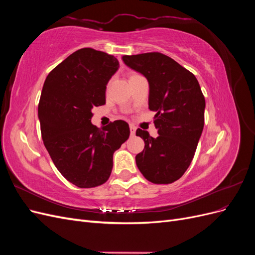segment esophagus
Wrapping results in <instances>:
<instances>
[{"label": "esophagus", "mask_w": 255, "mask_h": 255, "mask_svg": "<svg viewBox=\"0 0 255 255\" xmlns=\"http://www.w3.org/2000/svg\"><path fill=\"white\" fill-rule=\"evenodd\" d=\"M129 130H130V135L134 136L136 133V127L134 125H129Z\"/></svg>", "instance_id": "34e87169"}]
</instances>
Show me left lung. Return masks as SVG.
<instances>
[{"label": "left lung", "mask_w": 255, "mask_h": 255, "mask_svg": "<svg viewBox=\"0 0 255 255\" xmlns=\"http://www.w3.org/2000/svg\"><path fill=\"white\" fill-rule=\"evenodd\" d=\"M149 83V109L155 112L153 138L138 128L144 149L135 159L139 171L154 184L179 180L194 158L204 127L205 99L196 76L158 52L122 57Z\"/></svg>", "instance_id": "obj_1"}]
</instances>
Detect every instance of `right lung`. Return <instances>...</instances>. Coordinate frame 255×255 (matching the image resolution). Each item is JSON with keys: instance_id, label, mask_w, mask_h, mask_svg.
Returning <instances> with one entry per match:
<instances>
[{"instance_id": "right-lung-1", "label": "right lung", "mask_w": 255, "mask_h": 255, "mask_svg": "<svg viewBox=\"0 0 255 255\" xmlns=\"http://www.w3.org/2000/svg\"><path fill=\"white\" fill-rule=\"evenodd\" d=\"M119 69L117 57L84 48L53 69L38 105L41 136L54 165L80 188L105 183L113 155L129 136L128 125L116 120L97 128L92 109L105 104L106 85Z\"/></svg>"}]
</instances>
